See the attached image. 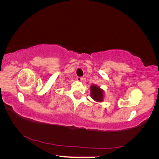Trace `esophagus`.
<instances>
[{
  "label": "esophagus",
  "instance_id": "1",
  "mask_svg": "<svg viewBox=\"0 0 159 159\" xmlns=\"http://www.w3.org/2000/svg\"><path fill=\"white\" fill-rule=\"evenodd\" d=\"M77 80L79 81H81L83 80H85L84 78H81V77H77Z\"/></svg>",
  "mask_w": 159,
  "mask_h": 159
}]
</instances>
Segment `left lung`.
<instances>
[{
	"label": "left lung",
	"mask_w": 159,
	"mask_h": 159,
	"mask_svg": "<svg viewBox=\"0 0 159 159\" xmlns=\"http://www.w3.org/2000/svg\"><path fill=\"white\" fill-rule=\"evenodd\" d=\"M91 96L97 102H102L104 98L103 90L96 85H91L90 87Z\"/></svg>",
	"instance_id": "left-lung-1"
}]
</instances>
